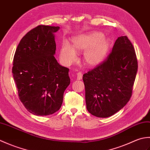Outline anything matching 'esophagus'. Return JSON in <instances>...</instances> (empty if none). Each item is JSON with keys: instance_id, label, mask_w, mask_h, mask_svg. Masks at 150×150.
<instances>
[{"instance_id": "1", "label": "esophagus", "mask_w": 150, "mask_h": 150, "mask_svg": "<svg viewBox=\"0 0 150 150\" xmlns=\"http://www.w3.org/2000/svg\"><path fill=\"white\" fill-rule=\"evenodd\" d=\"M78 80H81L82 79V73L81 72L77 73V77Z\"/></svg>"}]
</instances>
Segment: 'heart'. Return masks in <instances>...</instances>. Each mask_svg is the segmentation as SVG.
Here are the masks:
<instances>
[{"instance_id":"heart-1","label":"heart","mask_w":150,"mask_h":150,"mask_svg":"<svg viewBox=\"0 0 150 150\" xmlns=\"http://www.w3.org/2000/svg\"><path fill=\"white\" fill-rule=\"evenodd\" d=\"M110 42L104 39V35L94 32L77 37L73 40V47L65 42L60 51V57L66 65H69L76 59V52L84 53V61L88 66H96L103 61L109 49Z\"/></svg>"}]
</instances>
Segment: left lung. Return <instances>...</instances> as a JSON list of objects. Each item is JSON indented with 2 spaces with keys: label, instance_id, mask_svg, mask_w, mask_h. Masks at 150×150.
<instances>
[{
  "label": "left lung",
  "instance_id": "obj_1",
  "mask_svg": "<svg viewBox=\"0 0 150 150\" xmlns=\"http://www.w3.org/2000/svg\"><path fill=\"white\" fill-rule=\"evenodd\" d=\"M137 68L133 44L127 36L119 37L107 58L83 75L89 113L106 118L122 109L132 97Z\"/></svg>",
  "mask_w": 150,
  "mask_h": 150
}]
</instances>
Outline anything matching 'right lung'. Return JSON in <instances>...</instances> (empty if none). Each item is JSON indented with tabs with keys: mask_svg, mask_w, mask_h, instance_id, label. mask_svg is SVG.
<instances>
[{
	"mask_svg": "<svg viewBox=\"0 0 150 150\" xmlns=\"http://www.w3.org/2000/svg\"><path fill=\"white\" fill-rule=\"evenodd\" d=\"M59 26L39 25L22 37L13 57L12 73L18 97L28 111L46 116L59 110L70 84L69 69L54 57V33Z\"/></svg>",
	"mask_w": 150,
	"mask_h": 150,
	"instance_id": "1",
	"label": "right lung"
}]
</instances>
